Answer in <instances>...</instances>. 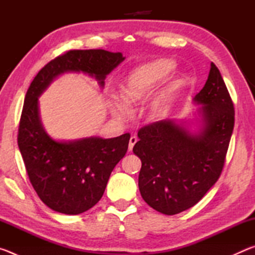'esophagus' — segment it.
<instances>
[{
	"label": "esophagus",
	"mask_w": 255,
	"mask_h": 255,
	"mask_svg": "<svg viewBox=\"0 0 255 255\" xmlns=\"http://www.w3.org/2000/svg\"><path fill=\"white\" fill-rule=\"evenodd\" d=\"M137 137L136 136H131L130 139H129V146H128V149L129 150H132L133 146H135V144L137 143Z\"/></svg>",
	"instance_id": "esophagus-1"
}]
</instances>
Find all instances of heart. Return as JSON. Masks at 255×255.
<instances>
[{
	"label": "heart",
	"instance_id": "heart-1",
	"mask_svg": "<svg viewBox=\"0 0 255 255\" xmlns=\"http://www.w3.org/2000/svg\"><path fill=\"white\" fill-rule=\"evenodd\" d=\"M174 64L171 60H157L133 71L128 76L123 88V97L128 103H137L173 70ZM158 105H153L147 111L149 118H155L158 114ZM115 112L119 117H126L127 108L123 103H115Z\"/></svg>",
	"mask_w": 255,
	"mask_h": 255
}]
</instances>
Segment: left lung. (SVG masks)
<instances>
[{
    "instance_id": "8db88e82",
    "label": "left lung",
    "mask_w": 255,
    "mask_h": 255,
    "mask_svg": "<svg viewBox=\"0 0 255 255\" xmlns=\"http://www.w3.org/2000/svg\"><path fill=\"white\" fill-rule=\"evenodd\" d=\"M204 128L198 135L171 120L138 130L135 153L141 161L138 187L146 204L164 215L195 206L222 174L235 123L234 103L221 72L211 63L206 84L195 97Z\"/></svg>"
}]
</instances>
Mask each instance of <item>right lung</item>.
<instances>
[{
  "label": "right lung",
  "mask_w": 255,
  "mask_h": 255,
  "mask_svg": "<svg viewBox=\"0 0 255 255\" xmlns=\"http://www.w3.org/2000/svg\"><path fill=\"white\" fill-rule=\"evenodd\" d=\"M124 59L122 53L103 49L68 50L38 72L25 94L19 149L34 191L57 213L79 215L101 199L112 170L127 153L130 133L108 139L90 137L68 143L56 141L41 126L38 97L65 72L86 73L103 86L106 76Z\"/></svg>",
  "instance_id": "right-lung-1"
}]
</instances>
